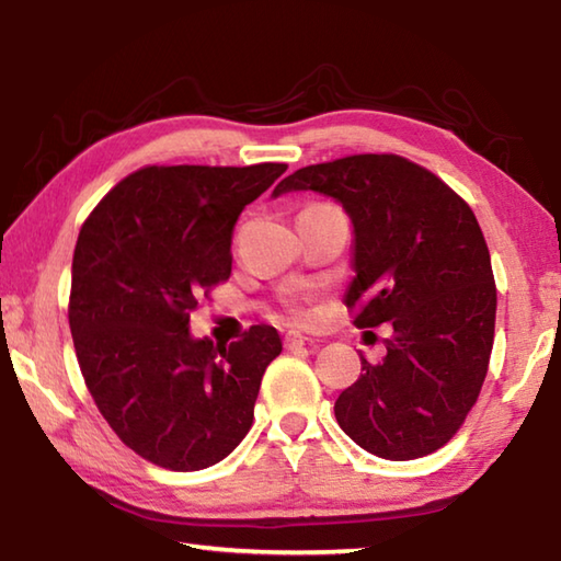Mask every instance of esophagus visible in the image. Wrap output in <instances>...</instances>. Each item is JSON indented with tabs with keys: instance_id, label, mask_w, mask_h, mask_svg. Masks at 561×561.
<instances>
[{
	"instance_id": "1",
	"label": "esophagus",
	"mask_w": 561,
	"mask_h": 561,
	"mask_svg": "<svg viewBox=\"0 0 561 561\" xmlns=\"http://www.w3.org/2000/svg\"><path fill=\"white\" fill-rule=\"evenodd\" d=\"M309 344V339L301 334V331H289L287 336H284V348H289V351H294V348H301V346H307Z\"/></svg>"
}]
</instances>
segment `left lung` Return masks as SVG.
<instances>
[{
	"instance_id": "1",
	"label": "left lung",
	"mask_w": 561,
	"mask_h": 561,
	"mask_svg": "<svg viewBox=\"0 0 561 561\" xmlns=\"http://www.w3.org/2000/svg\"><path fill=\"white\" fill-rule=\"evenodd\" d=\"M314 190L354 225L344 294L354 324L393 327L381 364L341 391L334 413L351 440L386 460L448 443L485 381L497 291L485 237L460 195L401 156H348L284 178L274 197Z\"/></svg>"
}]
</instances>
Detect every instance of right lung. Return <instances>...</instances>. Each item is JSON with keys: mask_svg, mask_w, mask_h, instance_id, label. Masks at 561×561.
Returning a JSON list of instances; mask_svg holds the SVG:
<instances>
[{"mask_svg": "<svg viewBox=\"0 0 561 561\" xmlns=\"http://www.w3.org/2000/svg\"><path fill=\"white\" fill-rule=\"evenodd\" d=\"M287 165H150L111 190L79 232L69 327L101 415L140 458L193 472L227 458L254 421L277 329L230 346L190 334L197 299L232 272L244 205Z\"/></svg>", "mask_w": 561, "mask_h": 561, "instance_id": "1", "label": "right lung"}]
</instances>
